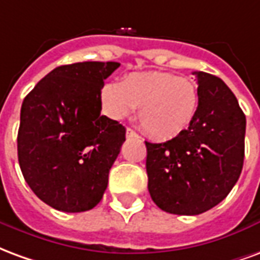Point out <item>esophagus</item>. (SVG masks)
<instances>
[{
	"label": "esophagus",
	"instance_id": "1",
	"mask_svg": "<svg viewBox=\"0 0 260 260\" xmlns=\"http://www.w3.org/2000/svg\"><path fill=\"white\" fill-rule=\"evenodd\" d=\"M126 136H128V138H139V135L136 134L135 131L131 129V128H126Z\"/></svg>",
	"mask_w": 260,
	"mask_h": 260
}]
</instances>
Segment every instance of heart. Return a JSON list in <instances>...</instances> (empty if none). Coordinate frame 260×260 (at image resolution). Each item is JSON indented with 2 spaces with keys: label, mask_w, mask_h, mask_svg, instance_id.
Wrapping results in <instances>:
<instances>
[{
  "label": "heart",
  "mask_w": 260,
  "mask_h": 260,
  "mask_svg": "<svg viewBox=\"0 0 260 260\" xmlns=\"http://www.w3.org/2000/svg\"><path fill=\"white\" fill-rule=\"evenodd\" d=\"M104 111L115 119L138 108L139 124L158 141H169L185 132L199 108V89L185 76L147 71L125 76L121 83H107L102 89Z\"/></svg>",
  "instance_id": "1"
}]
</instances>
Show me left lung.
<instances>
[{
  "mask_svg": "<svg viewBox=\"0 0 260 260\" xmlns=\"http://www.w3.org/2000/svg\"><path fill=\"white\" fill-rule=\"evenodd\" d=\"M199 108L191 126L164 143L145 142L147 188L171 214L195 216L212 209L240 178L245 153V114L223 80L193 72Z\"/></svg>",
  "mask_w": 260,
  "mask_h": 260,
  "instance_id": "1",
  "label": "left lung"
}]
</instances>
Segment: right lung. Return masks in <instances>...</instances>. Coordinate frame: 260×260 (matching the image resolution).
<instances>
[{
    "label": "right lung",
    "mask_w": 260,
    "mask_h": 260,
    "mask_svg": "<svg viewBox=\"0 0 260 260\" xmlns=\"http://www.w3.org/2000/svg\"><path fill=\"white\" fill-rule=\"evenodd\" d=\"M118 67L113 61L61 65L22 103L20 170L37 198L57 210H90L107 188L125 128L100 114L102 89Z\"/></svg>",
    "instance_id": "1"
}]
</instances>
